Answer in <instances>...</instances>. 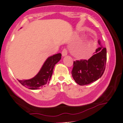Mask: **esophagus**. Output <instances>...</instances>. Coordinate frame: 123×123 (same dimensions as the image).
Returning <instances> with one entry per match:
<instances>
[{"label":"esophagus","instance_id":"obj_1","mask_svg":"<svg viewBox=\"0 0 123 123\" xmlns=\"http://www.w3.org/2000/svg\"><path fill=\"white\" fill-rule=\"evenodd\" d=\"M62 56H63V57H64V56L67 55V50L66 49V48L63 49V50H62Z\"/></svg>","mask_w":123,"mask_h":123}]
</instances>
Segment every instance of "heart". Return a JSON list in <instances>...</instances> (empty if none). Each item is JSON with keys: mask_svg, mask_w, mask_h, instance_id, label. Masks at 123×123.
I'll return each instance as SVG.
<instances>
[{"mask_svg": "<svg viewBox=\"0 0 123 123\" xmlns=\"http://www.w3.org/2000/svg\"><path fill=\"white\" fill-rule=\"evenodd\" d=\"M89 45L88 44H86L83 47V50H86L88 49V48H89Z\"/></svg>", "mask_w": 123, "mask_h": 123, "instance_id": "b5f03b06", "label": "heart"}]
</instances>
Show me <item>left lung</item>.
<instances>
[{
	"label": "left lung",
	"mask_w": 123,
	"mask_h": 123,
	"mask_svg": "<svg viewBox=\"0 0 123 123\" xmlns=\"http://www.w3.org/2000/svg\"><path fill=\"white\" fill-rule=\"evenodd\" d=\"M101 45L96 50V54L89 60L74 62L71 74L76 83L81 86L89 85L101 77L105 70L106 49Z\"/></svg>",
	"instance_id": "left-lung-1"
}]
</instances>
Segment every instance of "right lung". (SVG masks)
I'll list each match as a JSON object with an SVG mask.
<instances>
[{
    "label": "right lung",
    "mask_w": 123,
    "mask_h": 123,
    "mask_svg": "<svg viewBox=\"0 0 123 123\" xmlns=\"http://www.w3.org/2000/svg\"><path fill=\"white\" fill-rule=\"evenodd\" d=\"M62 54L57 53L48 57L41 68L34 77L27 80H18L23 86L30 90H37L40 87L49 83L55 66L61 59Z\"/></svg>",
    "instance_id": "1"
}]
</instances>
